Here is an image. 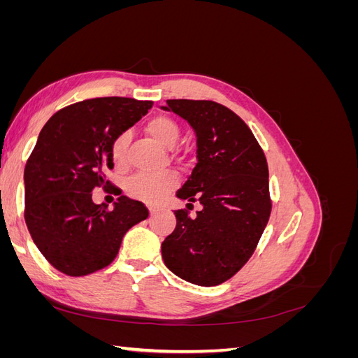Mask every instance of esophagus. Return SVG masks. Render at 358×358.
Returning <instances> with one entry per match:
<instances>
[{"mask_svg": "<svg viewBox=\"0 0 358 358\" xmlns=\"http://www.w3.org/2000/svg\"><path fill=\"white\" fill-rule=\"evenodd\" d=\"M148 209H149V213H150V215H155V213L158 212V208H155V206H149Z\"/></svg>", "mask_w": 358, "mask_h": 358, "instance_id": "1", "label": "esophagus"}]
</instances>
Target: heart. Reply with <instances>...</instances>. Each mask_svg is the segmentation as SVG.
<instances>
[{
  "mask_svg": "<svg viewBox=\"0 0 358 358\" xmlns=\"http://www.w3.org/2000/svg\"><path fill=\"white\" fill-rule=\"evenodd\" d=\"M146 131L150 137L166 148H173L180 138V125L175 117L167 115H158L150 119L146 125ZM131 143V134L124 131L119 134L112 143V159L117 167L124 169L128 164V148ZM187 157V155H183ZM178 176L173 171L159 173V175H148L140 173L127 183L128 196L146 203H158L169 192L178 187Z\"/></svg>",
  "mask_w": 358,
  "mask_h": 358,
  "instance_id": "b5f03b06",
  "label": "heart"
}]
</instances>
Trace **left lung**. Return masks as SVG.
Instances as JSON below:
<instances>
[{
    "label": "left lung",
    "mask_w": 358,
    "mask_h": 358,
    "mask_svg": "<svg viewBox=\"0 0 358 358\" xmlns=\"http://www.w3.org/2000/svg\"><path fill=\"white\" fill-rule=\"evenodd\" d=\"M164 110L187 119L197 136V166L176 196V229L161 245L162 259L187 282L215 287L252 257L272 212L268 167L249 127L229 107L209 100H167Z\"/></svg>",
    "instance_id": "8db88e82"
}]
</instances>
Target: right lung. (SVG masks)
<instances>
[{
	"label": "right lung",
	"mask_w": 358,
	"mask_h": 358,
	"mask_svg": "<svg viewBox=\"0 0 358 358\" xmlns=\"http://www.w3.org/2000/svg\"><path fill=\"white\" fill-rule=\"evenodd\" d=\"M152 104L125 96L85 100L58 110L40 131L24 173L25 222L59 272L85 276L107 267L125 233L148 218L143 203L121 196L107 209L92 201V191L116 189L106 179L113 140Z\"/></svg>",
	"instance_id": "add662e5"
}]
</instances>
